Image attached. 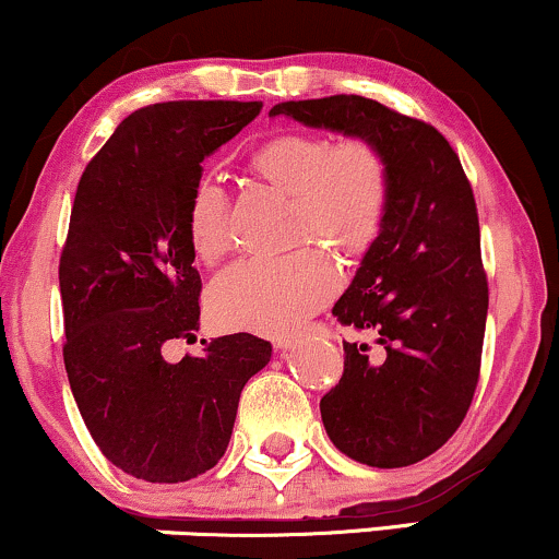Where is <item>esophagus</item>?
Here are the masks:
<instances>
[{"instance_id": "obj_1", "label": "esophagus", "mask_w": 559, "mask_h": 559, "mask_svg": "<svg viewBox=\"0 0 559 559\" xmlns=\"http://www.w3.org/2000/svg\"><path fill=\"white\" fill-rule=\"evenodd\" d=\"M294 344H297V342H294V338H281V342H278V349H292Z\"/></svg>"}]
</instances>
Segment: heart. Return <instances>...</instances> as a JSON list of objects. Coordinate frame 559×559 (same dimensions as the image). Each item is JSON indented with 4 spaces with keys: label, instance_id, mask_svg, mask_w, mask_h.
<instances>
[{
    "label": "heart",
    "instance_id": "obj_1",
    "mask_svg": "<svg viewBox=\"0 0 559 559\" xmlns=\"http://www.w3.org/2000/svg\"><path fill=\"white\" fill-rule=\"evenodd\" d=\"M249 168L288 197L292 243L316 241L342 260L373 247L389 213V159L370 139L331 141L323 133L284 131L258 146ZM186 236L204 265L228 252L226 194L213 181L194 186L186 207ZM336 273L316 249L281 260H247L217 278L210 307L217 323L267 336H288L331 297Z\"/></svg>",
    "mask_w": 559,
    "mask_h": 559
}]
</instances>
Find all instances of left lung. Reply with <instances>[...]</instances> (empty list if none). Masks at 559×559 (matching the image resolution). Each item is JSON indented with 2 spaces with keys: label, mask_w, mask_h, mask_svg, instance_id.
Listing matches in <instances>:
<instances>
[{
  "label": "left lung",
  "mask_w": 559,
  "mask_h": 559,
  "mask_svg": "<svg viewBox=\"0 0 559 559\" xmlns=\"http://www.w3.org/2000/svg\"><path fill=\"white\" fill-rule=\"evenodd\" d=\"M271 115L370 139L389 159L386 221L333 305L338 323L368 331L381 349L344 342V376L320 415L357 463H420L457 431L478 386L489 284L471 181L431 123L376 99L281 102Z\"/></svg>",
  "instance_id": "8db88e82"
}]
</instances>
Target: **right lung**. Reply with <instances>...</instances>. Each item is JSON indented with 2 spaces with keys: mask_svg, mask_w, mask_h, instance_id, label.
<instances>
[{
  "mask_svg": "<svg viewBox=\"0 0 559 559\" xmlns=\"http://www.w3.org/2000/svg\"><path fill=\"white\" fill-rule=\"evenodd\" d=\"M262 102H159L115 128L83 170L60 258L66 370L88 433L150 484L202 476L226 454L243 383L271 362L252 333L168 360L199 331L202 278L186 207L202 159Z\"/></svg>",
  "mask_w": 559,
  "mask_h": 559,
  "instance_id": "add662e5",
  "label": "right lung"
}]
</instances>
